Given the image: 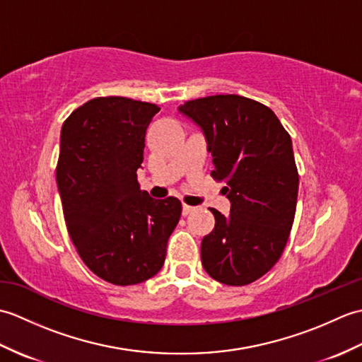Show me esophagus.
Returning a JSON list of instances; mask_svg holds the SVG:
<instances>
[{
  "mask_svg": "<svg viewBox=\"0 0 362 362\" xmlns=\"http://www.w3.org/2000/svg\"><path fill=\"white\" fill-rule=\"evenodd\" d=\"M194 210H196V206H189V205H185V204H183V206H182L183 216H187V214H189L191 211H194Z\"/></svg>",
  "mask_w": 362,
  "mask_h": 362,
  "instance_id": "34e87169",
  "label": "esophagus"
}]
</instances>
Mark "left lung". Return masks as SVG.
<instances>
[{"instance_id":"obj_1","label":"left lung","mask_w":362,"mask_h":362,"mask_svg":"<svg viewBox=\"0 0 362 362\" xmlns=\"http://www.w3.org/2000/svg\"><path fill=\"white\" fill-rule=\"evenodd\" d=\"M179 112L202 130L211 175L227 183L230 201V216L211 210L202 266L219 283L244 286L271 271L288 243L298 194L291 136L269 107L238 95L194 99Z\"/></svg>"}]
</instances>
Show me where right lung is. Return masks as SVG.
<instances>
[{"label": "right lung", "instance_id": "add662e5", "mask_svg": "<svg viewBox=\"0 0 362 362\" xmlns=\"http://www.w3.org/2000/svg\"><path fill=\"white\" fill-rule=\"evenodd\" d=\"M158 110L96 98L76 109L60 134L56 179L68 233L90 271L117 286L158 274L182 214L179 199L157 201L136 182L146 129Z\"/></svg>", "mask_w": 362, "mask_h": 362}]
</instances>
